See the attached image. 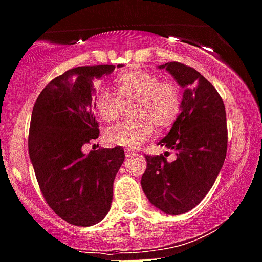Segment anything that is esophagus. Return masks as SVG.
<instances>
[{
  "instance_id": "esophagus-1",
  "label": "esophagus",
  "mask_w": 262,
  "mask_h": 262,
  "mask_svg": "<svg viewBox=\"0 0 262 262\" xmlns=\"http://www.w3.org/2000/svg\"><path fill=\"white\" fill-rule=\"evenodd\" d=\"M124 156H126V158H131V157L136 156V151L128 150V149H126V150H124Z\"/></svg>"
}]
</instances>
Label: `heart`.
<instances>
[{
  "instance_id": "1",
  "label": "heart",
  "mask_w": 262,
  "mask_h": 262,
  "mask_svg": "<svg viewBox=\"0 0 262 262\" xmlns=\"http://www.w3.org/2000/svg\"><path fill=\"white\" fill-rule=\"evenodd\" d=\"M133 104L136 118L118 122L105 129V139L112 145L136 148L148 140L154 125L167 127L179 114L181 98L175 83L161 81L158 76L145 71H128L116 79V94L100 89L94 95V106L105 122L117 119L123 104Z\"/></svg>"
}]
</instances>
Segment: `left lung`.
Listing matches in <instances>:
<instances>
[{"instance_id":"left-lung-1","label":"left lung","mask_w":262,"mask_h":262,"mask_svg":"<svg viewBox=\"0 0 262 262\" xmlns=\"http://www.w3.org/2000/svg\"><path fill=\"white\" fill-rule=\"evenodd\" d=\"M166 68L184 89L181 113L159 145L176 151L145 156L141 188L150 203L168 215L193 210L210 191L228 150V127L224 101L217 90L191 67L178 61Z\"/></svg>"}]
</instances>
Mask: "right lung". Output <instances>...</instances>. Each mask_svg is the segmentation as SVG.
<instances>
[{"label":"right lung","instance_id":"obj_1","mask_svg":"<svg viewBox=\"0 0 262 262\" xmlns=\"http://www.w3.org/2000/svg\"><path fill=\"white\" fill-rule=\"evenodd\" d=\"M114 68L69 69L49 82L32 112L28 149L39 189L49 207L72 225L91 226L105 217L124 161L122 146L83 153L100 135L92 112V78Z\"/></svg>","mask_w":262,"mask_h":262}]
</instances>
